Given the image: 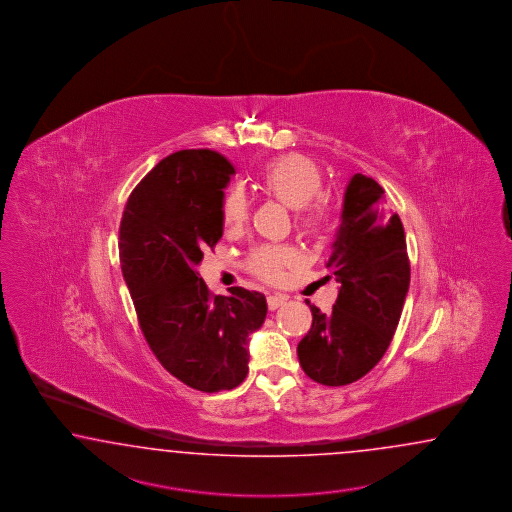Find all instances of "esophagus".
<instances>
[{"label":"esophagus","mask_w":512,"mask_h":512,"mask_svg":"<svg viewBox=\"0 0 512 512\" xmlns=\"http://www.w3.org/2000/svg\"><path fill=\"white\" fill-rule=\"evenodd\" d=\"M285 302H287V298H285V296H279V294H270V296L266 298V304H268L270 311H276L277 307H281Z\"/></svg>","instance_id":"1"}]
</instances>
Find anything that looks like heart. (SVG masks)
Instances as JSON below:
<instances>
[{
	"mask_svg": "<svg viewBox=\"0 0 512 512\" xmlns=\"http://www.w3.org/2000/svg\"><path fill=\"white\" fill-rule=\"evenodd\" d=\"M259 186L268 197L296 210V223L305 233H315L324 221L328 208L320 197L322 173L317 164L302 154H283L263 167ZM249 218L248 194L240 188H229L221 199V223L227 231H238ZM304 261L302 253L292 246L264 244L249 255V270L268 283H281L289 268Z\"/></svg>",
	"mask_w": 512,
	"mask_h": 512,
	"instance_id": "obj_1",
	"label": "heart"
}]
</instances>
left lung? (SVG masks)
Returning <instances> with one entry per match:
<instances>
[{
  "label": "left lung",
  "instance_id": "left-lung-1",
  "mask_svg": "<svg viewBox=\"0 0 512 512\" xmlns=\"http://www.w3.org/2000/svg\"><path fill=\"white\" fill-rule=\"evenodd\" d=\"M341 285L332 313L311 307L313 324L298 345L304 373L346 386L369 373L393 339L410 287L402 221L387 210L384 188L361 173L346 186L341 225L326 263Z\"/></svg>",
  "mask_w": 512,
  "mask_h": 512
}]
</instances>
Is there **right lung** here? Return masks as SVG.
Listing matches in <instances>:
<instances>
[{
	"instance_id": "obj_1",
	"label": "right lung",
	"mask_w": 512,
	"mask_h": 512,
	"mask_svg": "<svg viewBox=\"0 0 512 512\" xmlns=\"http://www.w3.org/2000/svg\"><path fill=\"white\" fill-rule=\"evenodd\" d=\"M233 175L220 152H173L134 188L119 227L141 332L167 373L205 393L244 382L249 335L268 311L261 292L233 287L214 296L197 272L223 235L221 199Z\"/></svg>"
}]
</instances>
